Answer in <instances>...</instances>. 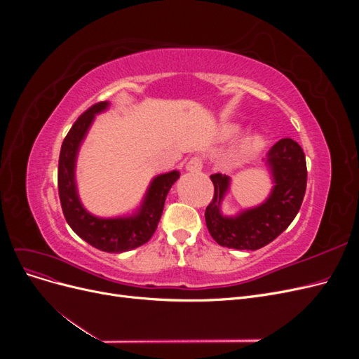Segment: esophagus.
Here are the masks:
<instances>
[{
	"instance_id": "34e87169",
	"label": "esophagus",
	"mask_w": 359,
	"mask_h": 359,
	"mask_svg": "<svg viewBox=\"0 0 359 359\" xmlns=\"http://www.w3.org/2000/svg\"><path fill=\"white\" fill-rule=\"evenodd\" d=\"M203 168V161L201 157H191L187 163H186V169L189 172H201Z\"/></svg>"
}]
</instances>
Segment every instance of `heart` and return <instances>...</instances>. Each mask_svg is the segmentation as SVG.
<instances>
[{
	"label": "heart",
	"instance_id": "obj_1",
	"mask_svg": "<svg viewBox=\"0 0 359 359\" xmlns=\"http://www.w3.org/2000/svg\"><path fill=\"white\" fill-rule=\"evenodd\" d=\"M260 145V139L257 136H252V137H247L244 140V151L247 154L253 153V151H256Z\"/></svg>",
	"mask_w": 359,
	"mask_h": 359
}]
</instances>
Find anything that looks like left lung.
<instances>
[{
	"label": "left lung",
	"instance_id": "obj_1",
	"mask_svg": "<svg viewBox=\"0 0 359 359\" xmlns=\"http://www.w3.org/2000/svg\"><path fill=\"white\" fill-rule=\"evenodd\" d=\"M265 161L274 182L268 199L232 217L223 215L220 210L231 178L222 173L211 175L214 198L205 210V222L217 244L235 250L262 248L285 232L297 217L307 187L302 148L290 137L280 139Z\"/></svg>",
	"mask_w": 359,
	"mask_h": 359
}]
</instances>
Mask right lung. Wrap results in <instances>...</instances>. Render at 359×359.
<instances>
[{"label":"right lung","mask_w":359,"mask_h":359,"mask_svg":"<svg viewBox=\"0 0 359 359\" xmlns=\"http://www.w3.org/2000/svg\"><path fill=\"white\" fill-rule=\"evenodd\" d=\"M107 107H109V102L93 104L72 126L61 145L58 191L64 217L76 235L102 252L123 253L148 243L149 238L154 235L166 196L173 182L180 178V172L172 170L161 173L151 181L142 205L133 215L102 219V217H95L86 211L79 201L78 189H76V157H78V151L86 132L94 121V116L106 111Z\"/></svg>","instance_id":"1"}]
</instances>
